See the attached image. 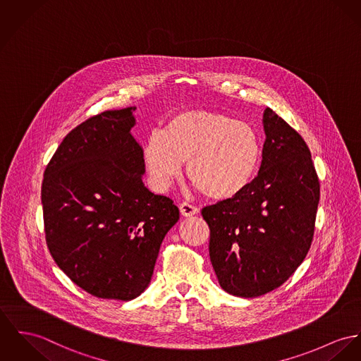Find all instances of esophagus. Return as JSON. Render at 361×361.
<instances>
[{"instance_id":"34e87169","label":"esophagus","mask_w":361,"mask_h":361,"mask_svg":"<svg viewBox=\"0 0 361 361\" xmlns=\"http://www.w3.org/2000/svg\"><path fill=\"white\" fill-rule=\"evenodd\" d=\"M180 213L184 217H192V216L197 213V207L194 206V204H190V203L184 202V203L180 204Z\"/></svg>"}]
</instances>
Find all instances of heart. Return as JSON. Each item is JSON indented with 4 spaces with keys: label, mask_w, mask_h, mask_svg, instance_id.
<instances>
[{
    "label": "heart",
    "mask_w": 361,
    "mask_h": 361,
    "mask_svg": "<svg viewBox=\"0 0 361 361\" xmlns=\"http://www.w3.org/2000/svg\"><path fill=\"white\" fill-rule=\"evenodd\" d=\"M142 164L161 190L181 174L209 199L226 202L243 194L257 177L262 147L249 123L221 112L174 115L164 132L155 130L142 145Z\"/></svg>",
    "instance_id": "obj_1"
}]
</instances>
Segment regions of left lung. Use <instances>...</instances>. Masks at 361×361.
<instances>
[{"mask_svg": "<svg viewBox=\"0 0 361 361\" xmlns=\"http://www.w3.org/2000/svg\"><path fill=\"white\" fill-rule=\"evenodd\" d=\"M262 125V162L252 184L238 197L202 210L219 283L242 298L278 288L302 264L320 199L304 139L268 107Z\"/></svg>", "mask_w": 361, "mask_h": 361, "instance_id": "1", "label": "left lung"}]
</instances>
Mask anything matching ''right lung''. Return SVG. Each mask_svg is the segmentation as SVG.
Returning <instances> with one entry per match:
<instances>
[{"instance_id":"obj_1","label":"right lung","mask_w":361,"mask_h":361,"mask_svg":"<svg viewBox=\"0 0 361 361\" xmlns=\"http://www.w3.org/2000/svg\"><path fill=\"white\" fill-rule=\"evenodd\" d=\"M136 107L104 111L73 129L45 169L41 200L57 267L86 293L130 301L148 287L173 200L142 183Z\"/></svg>"}]
</instances>
